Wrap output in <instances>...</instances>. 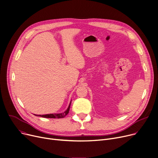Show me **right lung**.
I'll list each match as a JSON object with an SVG mask.
<instances>
[{
	"instance_id": "1",
	"label": "right lung",
	"mask_w": 158,
	"mask_h": 158,
	"mask_svg": "<svg viewBox=\"0 0 158 158\" xmlns=\"http://www.w3.org/2000/svg\"><path fill=\"white\" fill-rule=\"evenodd\" d=\"M71 102H70V104H69L68 109L66 110V111H64V113H58V114H44V115H35H35L41 116V117H43V118H63L65 117L69 113V107H70V105H71Z\"/></svg>"
}]
</instances>
